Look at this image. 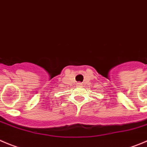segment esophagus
I'll return each mask as SVG.
<instances>
[{"mask_svg": "<svg viewBox=\"0 0 147 147\" xmlns=\"http://www.w3.org/2000/svg\"><path fill=\"white\" fill-rule=\"evenodd\" d=\"M78 86H82V83H81V82H78Z\"/></svg>", "mask_w": 147, "mask_h": 147, "instance_id": "obj_1", "label": "esophagus"}]
</instances>
